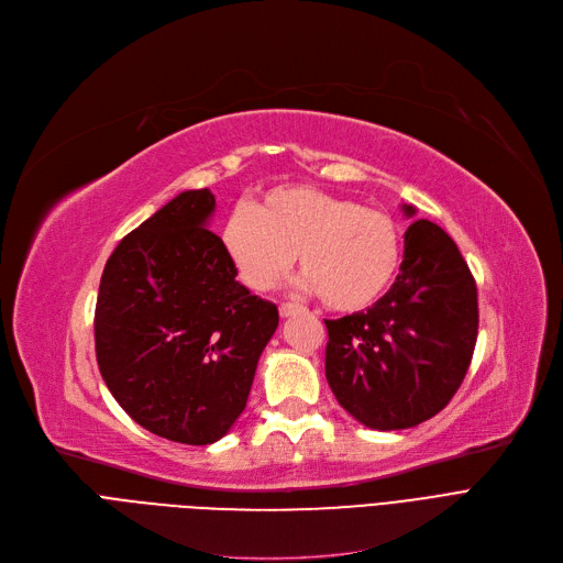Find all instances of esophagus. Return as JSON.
I'll return each instance as SVG.
<instances>
[{
  "instance_id": "obj_1",
  "label": "esophagus",
  "mask_w": 563,
  "mask_h": 563,
  "mask_svg": "<svg viewBox=\"0 0 563 563\" xmlns=\"http://www.w3.org/2000/svg\"><path fill=\"white\" fill-rule=\"evenodd\" d=\"M306 312V308L297 306V303H283L280 306V317H294V314H301Z\"/></svg>"
}]
</instances>
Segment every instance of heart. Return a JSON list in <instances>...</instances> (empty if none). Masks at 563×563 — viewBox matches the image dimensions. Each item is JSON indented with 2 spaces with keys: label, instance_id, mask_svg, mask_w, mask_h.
I'll return each mask as SVG.
<instances>
[{
  "label": "heart",
  "instance_id": "heart-1",
  "mask_svg": "<svg viewBox=\"0 0 563 563\" xmlns=\"http://www.w3.org/2000/svg\"><path fill=\"white\" fill-rule=\"evenodd\" d=\"M219 240L255 291L276 287L299 255L306 285L338 312L376 303L401 257L399 230L388 214L308 185H283L253 207H234Z\"/></svg>",
  "mask_w": 563,
  "mask_h": 563
}]
</instances>
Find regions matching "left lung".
<instances>
[{
    "label": "left lung",
    "instance_id": "1",
    "mask_svg": "<svg viewBox=\"0 0 563 563\" xmlns=\"http://www.w3.org/2000/svg\"><path fill=\"white\" fill-rule=\"evenodd\" d=\"M401 212L418 214L412 205ZM327 329V380L349 416L376 431L418 427L450 404L470 367L477 285L452 236L416 219L393 287Z\"/></svg>",
    "mask_w": 563,
    "mask_h": 563
}]
</instances>
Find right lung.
<instances>
[{"label": "right lung", "mask_w": 563, "mask_h": 563, "mask_svg": "<svg viewBox=\"0 0 563 563\" xmlns=\"http://www.w3.org/2000/svg\"><path fill=\"white\" fill-rule=\"evenodd\" d=\"M210 189L168 200L115 246L96 306L100 374L155 435L212 445L246 408L278 308L251 294L207 230Z\"/></svg>", "instance_id": "right-lung-1"}]
</instances>
